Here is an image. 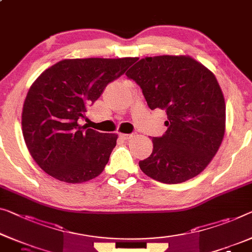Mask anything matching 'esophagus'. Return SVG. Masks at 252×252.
<instances>
[{
  "mask_svg": "<svg viewBox=\"0 0 252 252\" xmlns=\"http://www.w3.org/2000/svg\"><path fill=\"white\" fill-rule=\"evenodd\" d=\"M120 137H121L123 140H129L133 137V134H126V133H120Z\"/></svg>",
  "mask_w": 252,
  "mask_h": 252,
  "instance_id": "34e87169",
  "label": "esophagus"
}]
</instances>
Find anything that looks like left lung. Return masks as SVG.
<instances>
[{
	"label": "left lung",
	"mask_w": 252,
	"mask_h": 252,
	"mask_svg": "<svg viewBox=\"0 0 252 252\" xmlns=\"http://www.w3.org/2000/svg\"><path fill=\"white\" fill-rule=\"evenodd\" d=\"M141 88L150 110L166 112V132L153 137V153L139 162L156 181L175 185L205 170L222 144L225 100L212 71L185 55L138 61L126 73Z\"/></svg>",
	"instance_id": "8db88e82"
}]
</instances>
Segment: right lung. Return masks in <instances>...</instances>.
<instances>
[{"instance_id":"obj_1","label":"right lung","mask_w":252,"mask_h":252,"mask_svg":"<svg viewBox=\"0 0 252 252\" xmlns=\"http://www.w3.org/2000/svg\"><path fill=\"white\" fill-rule=\"evenodd\" d=\"M136 61L62 60L36 79L25 99L21 125L30 155L44 172L67 183L86 182L102 173L118 134L89 129L79 120Z\"/></svg>"}]
</instances>
